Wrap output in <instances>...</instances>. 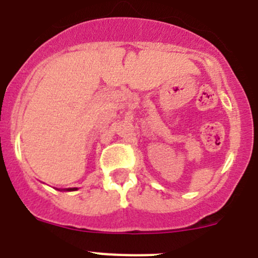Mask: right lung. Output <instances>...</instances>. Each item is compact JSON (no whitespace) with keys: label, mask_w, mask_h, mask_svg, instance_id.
Instances as JSON below:
<instances>
[{"label":"right lung","mask_w":258,"mask_h":258,"mask_svg":"<svg viewBox=\"0 0 258 258\" xmlns=\"http://www.w3.org/2000/svg\"><path fill=\"white\" fill-rule=\"evenodd\" d=\"M78 189V188H69V189H66V190H76Z\"/></svg>","instance_id":"right-lung-1"}]
</instances>
